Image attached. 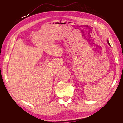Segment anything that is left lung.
<instances>
[{
    "label": "left lung",
    "instance_id": "left-lung-1",
    "mask_svg": "<svg viewBox=\"0 0 123 123\" xmlns=\"http://www.w3.org/2000/svg\"><path fill=\"white\" fill-rule=\"evenodd\" d=\"M108 44H109V45L110 46V43H109V42H108Z\"/></svg>",
    "mask_w": 123,
    "mask_h": 123
}]
</instances>
